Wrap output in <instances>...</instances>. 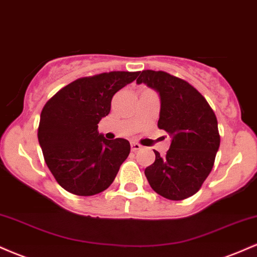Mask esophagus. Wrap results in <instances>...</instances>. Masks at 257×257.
I'll use <instances>...</instances> for the list:
<instances>
[{
	"label": "esophagus",
	"instance_id": "obj_1",
	"mask_svg": "<svg viewBox=\"0 0 257 257\" xmlns=\"http://www.w3.org/2000/svg\"><path fill=\"white\" fill-rule=\"evenodd\" d=\"M131 146H132L133 152H137V151H139V150H141V145H139L138 143H132Z\"/></svg>",
	"mask_w": 257,
	"mask_h": 257
}]
</instances>
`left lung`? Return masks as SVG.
I'll return each instance as SVG.
<instances>
[{"mask_svg": "<svg viewBox=\"0 0 257 257\" xmlns=\"http://www.w3.org/2000/svg\"><path fill=\"white\" fill-rule=\"evenodd\" d=\"M137 83H145L161 96L158 128L172 137L170 149L145 169L152 190L164 198L193 196L213 169L220 146L217 119L204 96L188 82L164 71L145 70Z\"/></svg>", "mask_w": 257, "mask_h": 257, "instance_id": "8db88e82", "label": "left lung"}]
</instances>
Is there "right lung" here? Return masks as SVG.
<instances>
[{
    "label": "right lung",
    "instance_id": "1",
    "mask_svg": "<svg viewBox=\"0 0 257 257\" xmlns=\"http://www.w3.org/2000/svg\"><path fill=\"white\" fill-rule=\"evenodd\" d=\"M139 72L112 71L76 79L44 105L38 143L58 184L77 196H94L113 182L131 152L125 139L107 140L98 123L110 113L112 96Z\"/></svg>",
    "mask_w": 257,
    "mask_h": 257
}]
</instances>
